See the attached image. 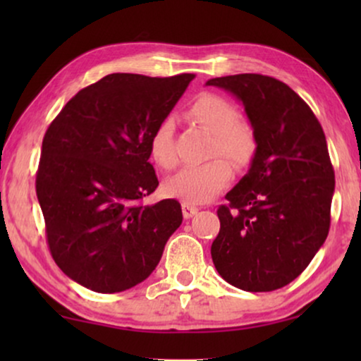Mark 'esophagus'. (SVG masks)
Segmentation results:
<instances>
[{
    "instance_id": "obj_1",
    "label": "esophagus",
    "mask_w": 361,
    "mask_h": 361,
    "mask_svg": "<svg viewBox=\"0 0 361 361\" xmlns=\"http://www.w3.org/2000/svg\"><path fill=\"white\" fill-rule=\"evenodd\" d=\"M197 212H199V207L187 204V202L182 204V214H184V219H190V216H194Z\"/></svg>"
}]
</instances>
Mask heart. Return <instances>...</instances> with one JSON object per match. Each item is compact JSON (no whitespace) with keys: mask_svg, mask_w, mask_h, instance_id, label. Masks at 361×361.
I'll use <instances>...</instances> for the list:
<instances>
[{"mask_svg":"<svg viewBox=\"0 0 361 361\" xmlns=\"http://www.w3.org/2000/svg\"><path fill=\"white\" fill-rule=\"evenodd\" d=\"M187 115L205 130L214 133L212 156H225L236 166L248 164L256 149L255 131L250 123L238 118V111L228 100L212 93H204L192 102ZM151 159L162 169H172L177 164L174 149V123L171 118L162 120L149 137ZM233 176L230 162L214 159L199 166H187L169 177L164 190L187 204H205L228 185Z\"/></svg>","mask_w":361,"mask_h":361,"instance_id":"obj_1","label":"heart"}]
</instances>
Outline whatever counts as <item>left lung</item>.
<instances>
[{
  "instance_id": "8db88e82",
  "label": "left lung",
  "mask_w": 361,
  "mask_h": 361,
  "mask_svg": "<svg viewBox=\"0 0 361 361\" xmlns=\"http://www.w3.org/2000/svg\"><path fill=\"white\" fill-rule=\"evenodd\" d=\"M245 106L255 131L250 169L226 194L212 259L248 293L284 288L307 268L330 228L335 174L322 126L286 83L259 73L210 78Z\"/></svg>"
}]
</instances>
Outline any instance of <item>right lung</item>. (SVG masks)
Here are the masks:
<instances>
[{
    "mask_svg": "<svg viewBox=\"0 0 361 361\" xmlns=\"http://www.w3.org/2000/svg\"><path fill=\"white\" fill-rule=\"evenodd\" d=\"M194 77L111 73L78 92L47 128L37 200L54 261L83 288H135L180 226L177 200H140L159 185L149 137Z\"/></svg>",
    "mask_w": 361,
    "mask_h": 361,
    "instance_id": "add662e5",
    "label": "right lung"
}]
</instances>
